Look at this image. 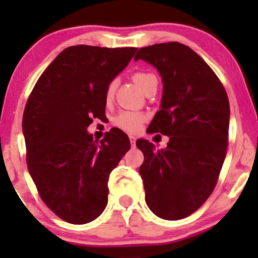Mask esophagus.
Returning <instances> with one entry per match:
<instances>
[{"instance_id":"esophagus-1","label":"esophagus","mask_w":258,"mask_h":258,"mask_svg":"<svg viewBox=\"0 0 258 258\" xmlns=\"http://www.w3.org/2000/svg\"><path fill=\"white\" fill-rule=\"evenodd\" d=\"M130 142H131V146L135 147L136 146V138L133 136H130Z\"/></svg>"}]
</instances>
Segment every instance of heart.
Instances as JSON below:
<instances>
[{
  "mask_svg": "<svg viewBox=\"0 0 258 258\" xmlns=\"http://www.w3.org/2000/svg\"><path fill=\"white\" fill-rule=\"evenodd\" d=\"M132 80L135 81V84L138 86L141 90L146 91L148 86L152 84L153 81H155L156 76L153 73L149 72H136L132 75ZM116 80H112L110 84L108 85L105 92V98L106 100H111L114 98L115 91H116ZM147 115L143 112L139 111H122L115 117L114 123L117 127H120L123 131L130 132V133H137L141 131L142 126L146 122Z\"/></svg>",
  "mask_w": 258,
  "mask_h": 258,
  "instance_id": "b5f03b06",
  "label": "heart"
}]
</instances>
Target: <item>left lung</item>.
Here are the masks:
<instances>
[{"instance_id": "obj_1", "label": "left lung", "mask_w": 258, "mask_h": 258, "mask_svg": "<svg viewBox=\"0 0 258 258\" xmlns=\"http://www.w3.org/2000/svg\"><path fill=\"white\" fill-rule=\"evenodd\" d=\"M154 65L162 78L161 109L147 131L168 136L165 149L138 139L148 207L177 221L197 211L217 184L228 147L229 100L223 85L193 49L179 42L143 47L135 60Z\"/></svg>"}]
</instances>
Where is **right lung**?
Returning <instances> with one entry per match:
<instances>
[{"label": "right lung", "mask_w": 258, "mask_h": 258, "mask_svg": "<svg viewBox=\"0 0 258 258\" xmlns=\"http://www.w3.org/2000/svg\"><path fill=\"white\" fill-rule=\"evenodd\" d=\"M137 48L78 44L47 67L26 102V164L38 195L73 224L96 220L108 204L109 174L131 144L119 128L94 141L87 127L104 120L105 92Z\"/></svg>", "instance_id": "right-lung-1"}]
</instances>
